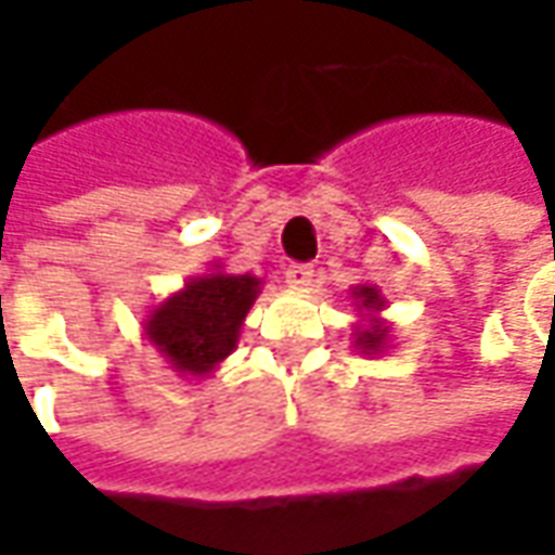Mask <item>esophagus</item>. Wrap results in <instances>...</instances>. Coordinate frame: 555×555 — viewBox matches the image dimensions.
<instances>
[{
    "mask_svg": "<svg viewBox=\"0 0 555 555\" xmlns=\"http://www.w3.org/2000/svg\"><path fill=\"white\" fill-rule=\"evenodd\" d=\"M312 276L314 270L309 264H291L288 270H285V282H288V288L294 291L309 288V285H312Z\"/></svg>",
    "mask_w": 555,
    "mask_h": 555,
    "instance_id": "34e87169",
    "label": "esophagus"
}]
</instances>
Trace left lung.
I'll use <instances>...</instances> for the list:
<instances>
[{
  "instance_id": "8db88e82",
  "label": "left lung",
  "mask_w": 555,
  "mask_h": 555,
  "mask_svg": "<svg viewBox=\"0 0 555 555\" xmlns=\"http://www.w3.org/2000/svg\"><path fill=\"white\" fill-rule=\"evenodd\" d=\"M350 300L357 306V312L365 324H357L353 330V348L360 350L362 357H380L386 348H392V326L386 324L380 312H384L386 297L380 294L377 285H357L350 288Z\"/></svg>"
}]
</instances>
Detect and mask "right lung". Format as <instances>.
<instances>
[{
  "label": "right lung",
  "instance_id": "obj_1",
  "mask_svg": "<svg viewBox=\"0 0 555 555\" xmlns=\"http://www.w3.org/2000/svg\"><path fill=\"white\" fill-rule=\"evenodd\" d=\"M261 294V279L229 273L210 264L207 273L186 279L145 314V338L157 348L171 372L181 377H207L234 353L241 326Z\"/></svg>",
  "mask_w": 555,
  "mask_h": 555
}]
</instances>
